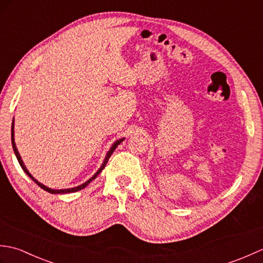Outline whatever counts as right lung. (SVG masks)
Here are the masks:
<instances>
[{"label": "right lung", "instance_id": "add662e5", "mask_svg": "<svg viewBox=\"0 0 263 263\" xmlns=\"http://www.w3.org/2000/svg\"><path fill=\"white\" fill-rule=\"evenodd\" d=\"M124 140V138L123 139H120V140H117V141H115L114 143H113V146L110 147V149H109V152L107 153V155H106V157H105V159H104V161H103V165L100 166V168L95 173L93 174V176L92 177H90L89 178V180L87 181V182H85L83 184H81V185H79V186H76V187H72V189H64V190H54V189H49V187H47V186H45L44 185V184H42V183H39L35 177H32V175L30 174L29 173V171L27 170V167L25 166V164H24V161H22V159H21V157H20V154H19V152H18V149H16V146H15V142H14V124H13V122H12V127H11V142H12V148H13V152H14V154H15V157H16V159H18V161H19V164H20V166H21V168L24 170V172L26 173V174L29 176L31 180L35 182L38 186H41L43 190H45V191H47V192H49V193H52V194H61V193H72V192H77V191H80V190H82V189H85L89 183H90L92 180H95V178L97 177V175H99L100 174V172H102L104 168H105V166H106V164H107V161H108V159H109V157L111 156V154L114 153V150L116 149V147L119 146V144Z\"/></svg>", "mask_w": 263, "mask_h": 263}]
</instances>
